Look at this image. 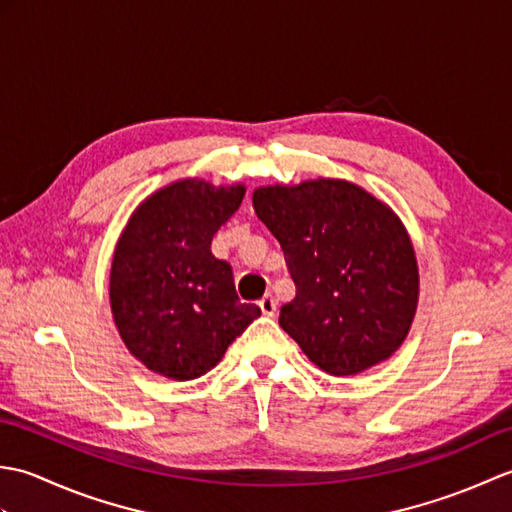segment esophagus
Masks as SVG:
<instances>
[{"instance_id":"1","label":"esophagus","mask_w":512,"mask_h":512,"mask_svg":"<svg viewBox=\"0 0 512 512\" xmlns=\"http://www.w3.org/2000/svg\"><path fill=\"white\" fill-rule=\"evenodd\" d=\"M259 308H262V312L266 314V317H273V314L277 312V301L273 295H264L262 299H259Z\"/></svg>"}]
</instances>
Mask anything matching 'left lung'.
Listing matches in <instances>:
<instances>
[{
    "instance_id": "obj_1",
    "label": "left lung",
    "mask_w": 512,
    "mask_h": 512,
    "mask_svg": "<svg viewBox=\"0 0 512 512\" xmlns=\"http://www.w3.org/2000/svg\"><path fill=\"white\" fill-rule=\"evenodd\" d=\"M277 237L297 295L279 325L332 376L387 361L416 317L420 275L411 237L391 206L339 178L253 191Z\"/></svg>"
}]
</instances>
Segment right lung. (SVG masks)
<instances>
[{
  "mask_svg": "<svg viewBox=\"0 0 512 512\" xmlns=\"http://www.w3.org/2000/svg\"><path fill=\"white\" fill-rule=\"evenodd\" d=\"M246 193L182 178L140 202L118 237L110 306L134 358L171 380L204 376L262 310L242 303L211 239Z\"/></svg>",
  "mask_w": 512,
  "mask_h": 512,
  "instance_id": "obj_1",
  "label": "right lung"
}]
</instances>
